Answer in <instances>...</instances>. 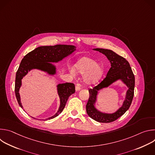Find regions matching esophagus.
Segmentation results:
<instances>
[{
    "instance_id": "obj_1",
    "label": "esophagus",
    "mask_w": 155,
    "mask_h": 155,
    "mask_svg": "<svg viewBox=\"0 0 155 155\" xmlns=\"http://www.w3.org/2000/svg\"><path fill=\"white\" fill-rule=\"evenodd\" d=\"M75 90H76V91H78L80 90V86L79 84H77V86H75Z\"/></svg>"
}]
</instances>
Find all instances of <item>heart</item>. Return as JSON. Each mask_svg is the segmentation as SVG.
Masks as SVG:
<instances>
[{
  "label": "heart",
  "instance_id": "b5f03b06",
  "mask_svg": "<svg viewBox=\"0 0 155 155\" xmlns=\"http://www.w3.org/2000/svg\"><path fill=\"white\" fill-rule=\"evenodd\" d=\"M75 70L77 72L84 74L83 82L87 84H93L97 83L102 78L104 74V68L101 64L88 57H83L77 61L75 65ZM71 72L74 74V69Z\"/></svg>",
  "mask_w": 155,
  "mask_h": 155
}]
</instances>
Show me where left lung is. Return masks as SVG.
Returning a JSON list of instances; mask_svg holds the SVG:
<instances>
[{
    "instance_id": "1",
    "label": "left lung",
    "mask_w": 155,
    "mask_h": 155,
    "mask_svg": "<svg viewBox=\"0 0 155 155\" xmlns=\"http://www.w3.org/2000/svg\"><path fill=\"white\" fill-rule=\"evenodd\" d=\"M93 50L104 54L110 61L111 68L104 80L93 89L89 90L90 98L86 106V112L90 118L97 122L110 123L121 117L129 109L134 97L135 77L129 63L124 58L110 50L94 48ZM118 81H121L128 87L122 106L113 113L101 111L95 107L98 92Z\"/></svg>"
}]
</instances>
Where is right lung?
Listing matches in <instances>:
<instances>
[{
    "mask_svg": "<svg viewBox=\"0 0 155 155\" xmlns=\"http://www.w3.org/2000/svg\"><path fill=\"white\" fill-rule=\"evenodd\" d=\"M74 45H56L54 46L39 47L28 53L22 59L16 74L15 91L19 106L23 108L21 102L19 90L22 85V79L29 72L37 69L50 76L56 74V66L53 63H58L75 51ZM75 85L72 83H59L57 85V92L60 100V105L57 112L45 120L58 117L64 110L69 96L75 93ZM34 119L35 118L32 117ZM38 120V119H37Z\"/></svg>",
    "mask_w": 155,
    "mask_h": 155,
    "instance_id": "obj_1",
    "label": "right lung"
}]
</instances>
